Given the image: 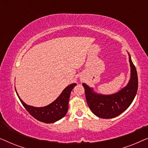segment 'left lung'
I'll use <instances>...</instances> for the list:
<instances>
[{
  "label": "left lung",
  "instance_id": "1",
  "mask_svg": "<svg viewBox=\"0 0 148 148\" xmlns=\"http://www.w3.org/2000/svg\"><path fill=\"white\" fill-rule=\"evenodd\" d=\"M129 54V53H128ZM129 60L131 66V77L125 88L110 95L100 94L94 92L93 88L83 84L86 101L92 112L102 119L114 118L126 110L134 100L138 88V78L136 68L130 54Z\"/></svg>",
  "mask_w": 148,
  "mask_h": 148
}]
</instances>
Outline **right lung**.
Segmentation results:
<instances>
[{"mask_svg": "<svg viewBox=\"0 0 148 148\" xmlns=\"http://www.w3.org/2000/svg\"><path fill=\"white\" fill-rule=\"evenodd\" d=\"M76 85V84H70L64 89L60 96L53 102L44 107H34L26 104L20 98L17 92L16 93L24 108L34 118L45 123H52L63 118L66 115L69 108L71 92Z\"/></svg>", "mask_w": 148, "mask_h": 148, "instance_id": "add662e5", "label": "right lung"}]
</instances>
